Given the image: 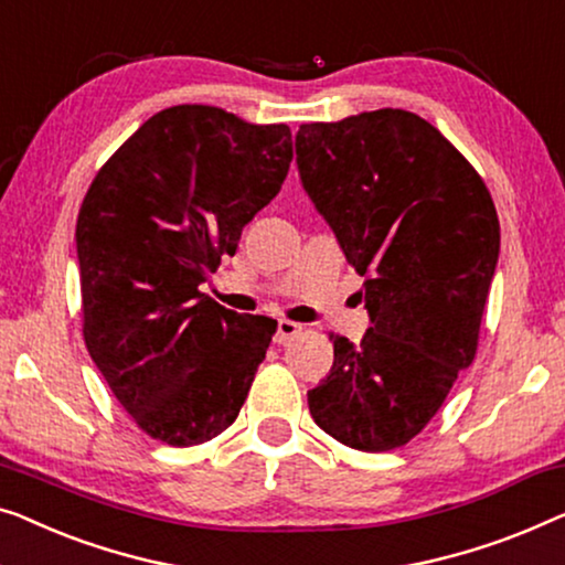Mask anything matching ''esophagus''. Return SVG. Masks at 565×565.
Here are the masks:
<instances>
[{
    "mask_svg": "<svg viewBox=\"0 0 565 565\" xmlns=\"http://www.w3.org/2000/svg\"><path fill=\"white\" fill-rule=\"evenodd\" d=\"M302 333V326L296 321H288V318H282V321H277V333H275V341L277 343H288Z\"/></svg>",
    "mask_w": 565,
    "mask_h": 565,
    "instance_id": "obj_1",
    "label": "esophagus"
}]
</instances>
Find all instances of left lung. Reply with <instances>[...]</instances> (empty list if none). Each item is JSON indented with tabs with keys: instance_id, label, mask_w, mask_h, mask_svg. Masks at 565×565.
I'll list each match as a JSON object with an SVG mask.
<instances>
[{
	"instance_id": "1",
	"label": "left lung",
	"mask_w": 565,
	"mask_h": 565,
	"mask_svg": "<svg viewBox=\"0 0 565 565\" xmlns=\"http://www.w3.org/2000/svg\"><path fill=\"white\" fill-rule=\"evenodd\" d=\"M300 181L364 277L372 326L333 337L308 392L318 428L356 451H392L430 423L477 356L500 257V218L471 162L405 109L300 125Z\"/></svg>"
}]
</instances>
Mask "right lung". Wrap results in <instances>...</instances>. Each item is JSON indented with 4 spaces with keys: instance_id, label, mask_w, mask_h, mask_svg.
<instances>
[{
    "instance_id": "right-lung-1",
    "label": "right lung",
    "mask_w": 565,
    "mask_h": 565,
    "mask_svg": "<svg viewBox=\"0 0 565 565\" xmlns=\"http://www.w3.org/2000/svg\"><path fill=\"white\" fill-rule=\"evenodd\" d=\"M290 160L288 125L181 104L147 119L86 191L76 222L84 341L154 440L216 438L247 399L277 321L234 313L201 285L280 193Z\"/></svg>"
}]
</instances>
